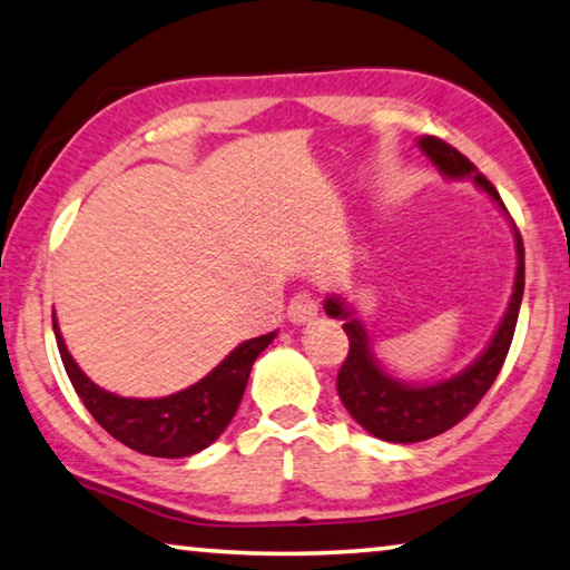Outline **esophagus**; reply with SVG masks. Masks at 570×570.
Wrapping results in <instances>:
<instances>
[{
  "label": "esophagus",
  "mask_w": 570,
  "mask_h": 570,
  "mask_svg": "<svg viewBox=\"0 0 570 570\" xmlns=\"http://www.w3.org/2000/svg\"><path fill=\"white\" fill-rule=\"evenodd\" d=\"M317 314H320V296L309 292V288H304V292H299L292 302H288V320H292L294 325L312 322Z\"/></svg>",
  "instance_id": "obj_1"
}]
</instances>
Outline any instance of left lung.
<instances>
[{
  "instance_id": "1",
  "label": "left lung",
  "mask_w": 570,
  "mask_h": 570,
  "mask_svg": "<svg viewBox=\"0 0 570 570\" xmlns=\"http://www.w3.org/2000/svg\"><path fill=\"white\" fill-rule=\"evenodd\" d=\"M420 148L424 150L432 164L448 178H473L483 191L494 199L499 207H504L502 197L494 189V184L487 176L479 174L469 158L461 150L448 146L445 140L424 135L420 138ZM517 237V276H514V292L509 299L507 314L502 325L491 337L487 351L475 358L469 368L458 373L453 379L438 381L430 386H412L402 384L389 376V373L379 366L373 358L368 335L358 320H351V312L337 296L325 299V312L330 317L345 320V335H347V358L343 368L337 373V394L343 399L345 410L351 417L368 430L373 438L389 440V443H420V440H430L455 428L458 422L475 410L483 394L494 384L499 371L504 366V358L512 345L517 317H520V304L524 292V245L522 237L514 227Z\"/></svg>"
}]
</instances>
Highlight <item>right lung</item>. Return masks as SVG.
<instances>
[{
  "label": "right lung",
  "mask_w": 570,
  "mask_h": 570,
  "mask_svg": "<svg viewBox=\"0 0 570 570\" xmlns=\"http://www.w3.org/2000/svg\"><path fill=\"white\" fill-rule=\"evenodd\" d=\"M53 333L68 379L91 417L122 445L153 458H186L215 443L235 417L253 361L276 337V333H268L245 340L215 371L184 392L160 399H127L99 389L76 366L56 317Z\"/></svg>",
  "instance_id": "1"
}]
</instances>
